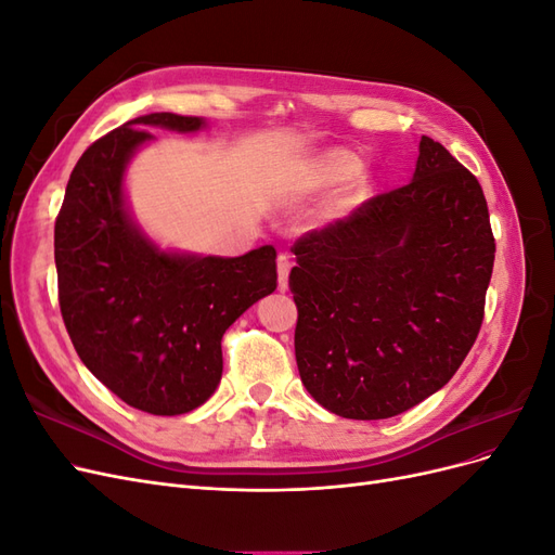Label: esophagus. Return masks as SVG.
<instances>
[{
  "mask_svg": "<svg viewBox=\"0 0 555 555\" xmlns=\"http://www.w3.org/2000/svg\"><path fill=\"white\" fill-rule=\"evenodd\" d=\"M289 271H292V259H289V255L280 251V255H278V287H280V292L287 289Z\"/></svg>",
  "mask_w": 555,
  "mask_h": 555,
  "instance_id": "34e87169",
  "label": "esophagus"
}]
</instances>
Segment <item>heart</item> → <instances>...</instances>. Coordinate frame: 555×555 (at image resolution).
Masks as SVG:
<instances>
[{
	"label": "heart",
	"instance_id": "obj_1",
	"mask_svg": "<svg viewBox=\"0 0 555 555\" xmlns=\"http://www.w3.org/2000/svg\"><path fill=\"white\" fill-rule=\"evenodd\" d=\"M359 171V162L354 155L345 153V150H333L322 162H319L314 169L298 184V190H317V188H328L335 182H345L354 178Z\"/></svg>",
	"mask_w": 555,
	"mask_h": 555
}]
</instances>
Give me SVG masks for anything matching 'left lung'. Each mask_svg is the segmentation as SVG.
Instances as JSON below:
<instances>
[{"mask_svg": "<svg viewBox=\"0 0 555 555\" xmlns=\"http://www.w3.org/2000/svg\"><path fill=\"white\" fill-rule=\"evenodd\" d=\"M300 382L328 412L373 422L440 391L475 345L495 241L479 180L422 137L405 188L292 247Z\"/></svg>", "mask_w": 555, "mask_h": 555, "instance_id": "8db88e82", "label": "left lung"}]
</instances>
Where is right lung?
Instances as JSON below:
<instances>
[{"instance_id":"add662e5","label":"right lung","mask_w":555,"mask_h":555,"mask_svg":"<svg viewBox=\"0 0 555 555\" xmlns=\"http://www.w3.org/2000/svg\"><path fill=\"white\" fill-rule=\"evenodd\" d=\"M194 133L204 117L150 113L94 141L55 220L60 310L80 361L127 405L192 412L222 379V335L278 287L275 247L243 257L162 249L133 222L125 171L147 129Z\"/></svg>"}]
</instances>
